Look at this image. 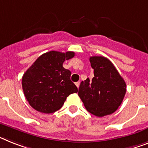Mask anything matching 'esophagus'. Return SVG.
I'll use <instances>...</instances> for the list:
<instances>
[{
    "instance_id": "esophagus-1",
    "label": "esophagus",
    "mask_w": 148,
    "mask_h": 148,
    "mask_svg": "<svg viewBox=\"0 0 148 148\" xmlns=\"http://www.w3.org/2000/svg\"><path fill=\"white\" fill-rule=\"evenodd\" d=\"M75 85H76L77 88H79V85H80V82H75Z\"/></svg>"
}]
</instances>
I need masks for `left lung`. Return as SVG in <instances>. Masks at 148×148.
I'll use <instances>...</instances> for the list:
<instances>
[{"mask_svg":"<svg viewBox=\"0 0 148 148\" xmlns=\"http://www.w3.org/2000/svg\"><path fill=\"white\" fill-rule=\"evenodd\" d=\"M89 60L94 77L82 82L78 95L89 113L99 117L110 115L123 102L126 84L110 60L94 56Z\"/></svg>","mask_w":148,"mask_h":148,"instance_id":"obj_1","label":"left lung"}]
</instances>
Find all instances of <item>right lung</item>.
<instances>
[{
    "instance_id": "1",
    "label": "right lung",
    "mask_w": 148,
    "mask_h": 148,
    "mask_svg": "<svg viewBox=\"0 0 148 148\" xmlns=\"http://www.w3.org/2000/svg\"><path fill=\"white\" fill-rule=\"evenodd\" d=\"M75 53L51 51L41 55L22 79L24 95L32 108L44 113H54L78 88L70 80L71 72L63 66Z\"/></svg>"
}]
</instances>
